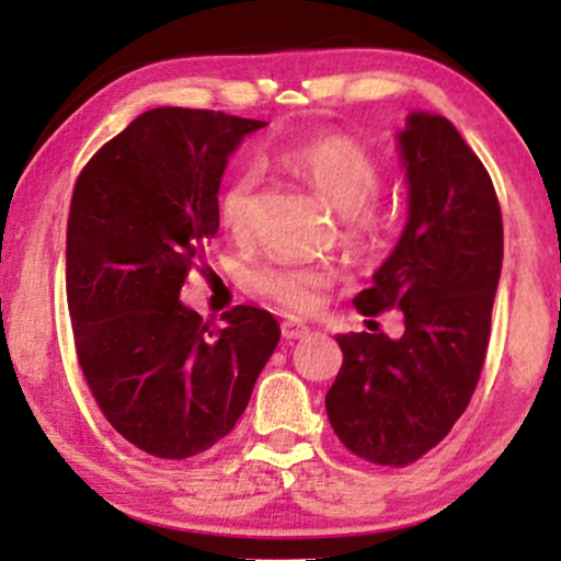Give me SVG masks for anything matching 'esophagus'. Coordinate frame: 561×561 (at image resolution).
Returning a JSON list of instances; mask_svg holds the SVG:
<instances>
[{"label": "esophagus", "mask_w": 561, "mask_h": 561, "mask_svg": "<svg viewBox=\"0 0 561 561\" xmlns=\"http://www.w3.org/2000/svg\"><path fill=\"white\" fill-rule=\"evenodd\" d=\"M308 332L311 330H308L302 321H295V319L282 321V334H285V340H300V337H306Z\"/></svg>", "instance_id": "esophagus-1"}]
</instances>
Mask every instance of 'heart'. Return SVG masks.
I'll return each mask as SVG.
<instances>
[{
	"mask_svg": "<svg viewBox=\"0 0 561 561\" xmlns=\"http://www.w3.org/2000/svg\"><path fill=\"white\" fill-rule=\"evenodd\" d=\"M289 169H295L317 190L327 205L347 218V234L353 242L369 244L377 234L375 218L366 216V205L379 192V169L375 158L356 141L321 134V137L298 141L285 152ZM255 190V171L242 169L231 179L221 195V221L229 229H242L250 216V199ZM250 285L263 298L293 313L311 311L319 289L330 285L332 274L324 266H298V263L272 261L250 272Z\"/></svg>",
	"mask_w": 561,
	"mask_h": 561,
	"instance_id": "1",
	"label": "heart"
}]
</instances>
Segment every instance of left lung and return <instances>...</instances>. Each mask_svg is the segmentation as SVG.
Listing matches in <instances>:
<instances>
[{
	"label": "left lung",
	"instance_id": "8db88e82",
	"mask_svg": "<svg viewBox=\"0 0 561 561\" xmlns=\"http://www.w3.org/2000/svg\"><path fill=\"white\" fill-rule=\"evenodd\" d=\"M409 184L392 253L353 298L364 317L398 308L403 334H340L327 416L345 448L403 467L465 414L491 337L504 227L485 165L443 115L414 111L396 134Z\"/></svg>",
	"mask_w": 561,
	"mask_h": 561
}]
</instances>
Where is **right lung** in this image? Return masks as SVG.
I'll return each instance as SVG.
<instances>
[{
  "mask_svg": "<svg viewBox=\"0 0 561 561\" xmlns=\"http://www.w3.org/2000/svg\"><path fill=\"white\" fill-rule=\"evenodd\" d=\"M263 126L147 111L83 165L70 199L66 289L81 371L107 422L160 459H190L227 437L279 343L263 308H231L210 330L179 300L218 231L231 152Z\"/></svg>",
  "mask_w": 561,
  "mask_h": 561,
  "instance_id": "right-lung-1",
  "label": "right lung"
}]
</instances>
